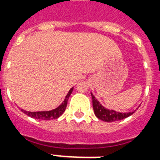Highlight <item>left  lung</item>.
<instances>
[{
    "instance_id": "1",
    "label": "left lung",
    "mask_w": 160,
    "mask_h": 160,
    "mask_svg": "<svg viewBox=\"0 0 160 160\" xmlns=\"http://www.w3.org/2000/svg\"><path fill=\"white\" fill-rule=\"evenodd\" d=\"M92 94V107H93L94 113L96 115L98 119L107 122H116V121L122 120L124 118H128L129 116L134 113V111H130V112H118V111H113V110H109L104 107L102 104L99 103V101L96 99L93 94ZM137 110V109H136Z\"/></svg>"
}]
</instances>
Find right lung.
<instances>
[{
	"instance_id": "1",
	"label": "right lung",
	"mask_w": 160,
	"mask_h": 160,
	"mask_svg": "<svg viewBox=\"0 0 160 160\" xmlns=\"http://www.w3.org/2000/svg\"><path fill=\"white\" fill-rule=\"evenodd\" d=\"M73 90V87H72L69 90V92H68L67 96L65 97V99L63 100L62 104H60L59 106L54 110L48 111H27L21 110V111L26 114L28 117L35 118V119H41V120H53V119H56L59 117H61L63 114V112L65 111L67 107V104H68V98L72 93V92Z\"/></svg>"
}]
</instances>
